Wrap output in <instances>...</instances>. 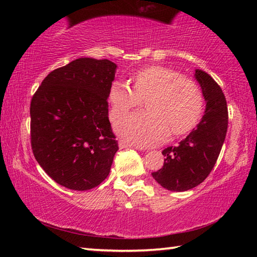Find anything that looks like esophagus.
Returning a JSON list of instances; mask_svg holds the SVG:
<instances>
[{
  "instance_id": "1",
  "label": "esophagus",
  "mask_w": 257,
  "mask_h": 257,
  "mask_svg": "<svg viewBox=\"0 0 257 257\" xmlns=\"http://www.w3.org/2000/svg\"><path fill=\"white\" fill-rule=\"evenodd\" d=\"M119 147H120V149H137V150H142V149H139L138 146H135L133 144H129V143L124 142V141H120L119 142Z\"/></svg>"
}]
</instances>
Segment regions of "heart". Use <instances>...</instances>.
<instances>
[{
    "label": "heart",
    "instance_id": "1",
    "mask_svg": "<svg viewBox=\"0 0 257 257\" xmlns=\"http://www.w3.org/2000/svg\"><path fill=\"white\" fill-rule=\"evenodd\" d=\"M133 89L115 81L107 94L110 119L115 121L147 96V111L124 116L115 129L125 141L138 146L162 143L169 133H189L201 119L204 98L199 86L193 79L181 77L178 71L163 66H151L135 72Z\"/></svg>",
    "mask_w": 257,
    "mask_h": 257
}]
</instances>
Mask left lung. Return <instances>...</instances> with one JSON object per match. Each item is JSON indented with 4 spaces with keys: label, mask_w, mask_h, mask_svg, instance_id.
Returning <instances> with one entry per match:
<instances>
[{
    "label": "left lung",
    "mask_w": 257,
    "mask_h": 257,
    "mask_svg": "<svg viewBox=\"0 0 257 257\" xmlns=\"http://www.w3.org/2000/svg\"><path fill=\"white\" fill-rule=\"evenodd\" d=\"M206 108L197 127L178 146L162 151L164 164L154 179L171 191H186L206 179L222 149L228 129V107L221 87L205 71L196 69Z\"/></svg>",
    "instance_id": "8db88e82"
}]
</instances>
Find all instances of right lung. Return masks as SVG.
<instances>
[{
  "mask_svg": "<svg viewBox=\"0 0 257 257\" xmlns=\"http://www.w3.org/2000/svg\"><path fill=\"white\" fill-rule=\"evenodd\" d=\"M116 64L79 58L45 77L30 103L35 159L59 185L88 190L108 176L118 141L108 121Z\"/></svg>",
  "mask_w": 257,
  "mask_h": 257,
  "instance_id": "add662e5",
  "label": "right lung"
}]
</instances>
